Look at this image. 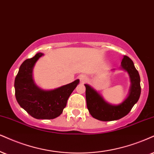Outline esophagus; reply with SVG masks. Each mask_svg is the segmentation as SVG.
<instances>
[{
  "mask_svg": "<svg viewBox=\"0 0 154 154\" xmlns=\"http://www.w3.org/2000/svg\"><path fill=\"white\" fill-rule=\"evenodd\" d=\"M80 80L81 81V83H86L87 82V81H88V77L86 76V75H80Z\"/></svg>",
  "mask_w": 154,
  "mask_h": 154,
  "instance_id": "1",
  "label": "esophagus"
}]
</instances>
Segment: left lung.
I'll return each mask as SVG.
<instances>
[{
    "instance_id": "8db88e82",
    "label": "left lung",
    "mask_w": 154,
    "mask_h": 154,
    "mask_svg": "<svg viewBox=\"0 0 154 154\" xmlns=\"http://www.w3.org/2000/svg\"><path fill=\"white\" fill-rule=\"evenodd\" d=\"M121 68L128 73L131 84L128 97L119 105H112L107 103L96 90L89 85L85 84L87 108L94 119L102 121L119 120L128 114L139 99L141 80L134 62L129 57L124 56L121 61Z\"/></svg>"
}]
</instances>
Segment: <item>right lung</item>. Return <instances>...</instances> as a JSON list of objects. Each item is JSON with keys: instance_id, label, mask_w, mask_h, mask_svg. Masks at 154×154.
<instances>
[{"instance_id": "obj_1", "label": "right lung", "mask_w": 154, "mask_h": 154, "mask_svg": "<svg viewBox=\"0 0 154 154\" xmlns=\"http://www.w3.org/2000/svg\"><path fill=\"white\" fill-rule=\"evenodd\" d=\"M43 55L38 53L26 59L19 68L15 79V95L20 106L36 119H54L59 116L66 107L71 93L79 83V79L54 90H43L35 85L33 69L35 63Z\"/></svg>"}]
</instances>
